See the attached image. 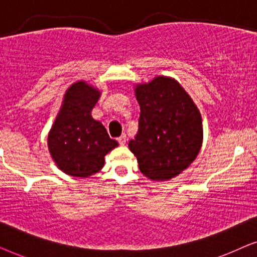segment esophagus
<instances>
[{"label":"esophagus","instance_id":"esophagus-1","mask_svg":"<svg viewBox=\"0 0 257 257\" xmlns=\"http://www.w3.org/2000/svg\"><path fill=\"white\" fill-rule=\"evenodd\" d=\"M118 143H119V145H125L126 144V136L125 135H121L120 137H119L118 138Z\"/></svg>","mask_w":257,"mask_h":257}]
</instances>
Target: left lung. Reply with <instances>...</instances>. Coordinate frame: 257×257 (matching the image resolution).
Returning <instances> with one entry per match:
<instances>
[{
	"instance_id": "8db88e82",
	"label": "left lung",
	"mask_w": 257,
	"mask_h": 257,
	"mask_svg": "<svg viewBox=\"0 0 257 257\" xmlns=\"http://www.w3.org/2000/svg\"><path fill=\"white\" fill-rule=\"evenodd\" d=\"M139 127L128 143L139 170L151 180L166 181L185 171L202 145L201 114L180 84L158 76L136 87Z\"/></svg>"
}]
</instances>
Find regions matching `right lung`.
Instances as JSON below:
<instances>
[{
    "label": "right lung",
    "instance_id": "1",
    "mask_svg": "<svg viewBox=\"0 0 257 257\" xmlns=\"http://www.w3.org/2000/svg\"><path fill=\"white\" fill-rule=\"evenodd\" d=\"M100 97L98 89L83 80L66 90L61 110L48 136V147L61 171L89 178L104 166V157L118 146L91 111Z\"/></svg>",
    "mask_w": 257,
    "mask_h": 257
}]
</instances>
